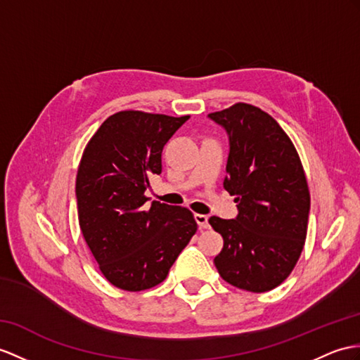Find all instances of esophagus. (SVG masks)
Instances as JSON below:
<instances>
[{
	"label": "esophagus",
	"mask_w": 360,
	"mask_h": 360,
	"mask_svg": "<svg viewBox=\"0 0 360 360\" xmlns=\"http://www.w3.org/2000/svg\"><path fill=\"white\" fill-rule=\"evenodd\" d=\"M209 218H207V215H203V214H195V221H197V224H198V227H200V231H203V229H207L209 227Z\"/></svg>",
	"instance_id": "esophagus-1"
}]
</instances>
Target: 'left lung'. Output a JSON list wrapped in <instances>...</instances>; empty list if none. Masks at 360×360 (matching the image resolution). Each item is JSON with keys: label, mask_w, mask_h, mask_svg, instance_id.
I'll return each mask as SVG.
<instances>
[{"label": "left lung", "mask_w": 360, "mask_h": 360, "mask_svg": "<svg viewBox=\"0 0 360 360\" xmlns=\"http://www.w3.org/2000/svg\"><path fill=\"white\" fill-rule=\"evenodd\" d=\"M209 117L229 134L223 185L238 203L235 220L209 218L224 241L215 267L236 288L269 292L292 274L305 244L310 191L300 154L278 122L255 105L238 102Z\"/></svg>", "instance_id": "8db88e82"}]
</instances>
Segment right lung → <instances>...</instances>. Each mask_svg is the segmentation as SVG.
Listing matches in <instances>:
<instances>
[{"instance_id": "add662e5", "label": "right lung", "mask_w": 360, "mask_h": 360, "mask_svg": "<svg viewBox=\"0 0 360 360\" xmlns=\"http://www.w3.org/2000/svg\"><path fill=\"white\" fill-rule=\"evenodd\" d=\"M189 116L114 112L86 143L76 175L79 226L102 275L142 292L165 281L197 232L188 207L153 201L146 188L162 172V151Z\"/></svg>"}]
</instances>
